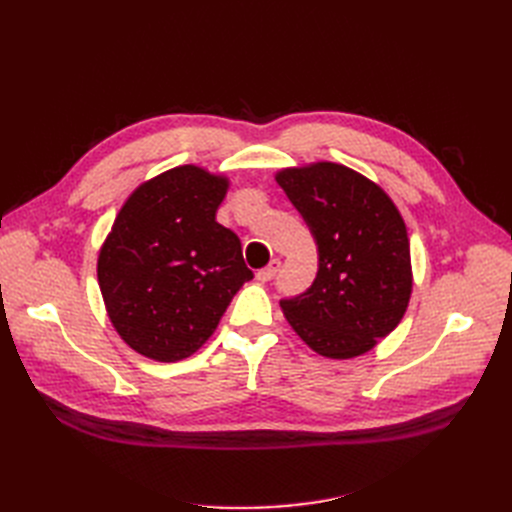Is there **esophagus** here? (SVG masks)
I'll return each instance as SVG.
<instances>
[{"instance_id": "1", "label": "esophagus", "mask_w": 512, "mask_h": 512, "mask_svg": "<svg viewBox=\"0 0 512 512\" xmlns=\"http://www.w3.org/2000/svg\"><path fill=\"white\" fill-rule=\"evenodd\" d=\"M280 267H282V262H280V260H277V258H275V260H271L265 269L256 271V280H258V282H269V280H273L275 273L280 271Z\"/></svg>"}]
</instances>
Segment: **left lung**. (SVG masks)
<instances>
[{"mask_svg":"<svg viewBox=\"0 0 512 512\" xmlns=\"http://www.w3.org/2000/svg\"><path fill=\"white\" fill-rule=\"evenodd\" d=\"M275 181L318 245L312 288L280 301L292 331L335 361L374 350L412 294L410 239L397 205L376 181L337 162L280 168Z\"/></svg>","mask_w":512,"mask_h":512,"instance_id":"1","label":"left lung"}]
</instances>
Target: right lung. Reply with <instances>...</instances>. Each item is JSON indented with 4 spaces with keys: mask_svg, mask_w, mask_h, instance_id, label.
Wrapping results in <instances>:
<instances>
[{
    "mask_svg": "<svg viewBox=\"0 0 512 512\" xmlns=\"http://www.w3.org/2000/svg\"><path fill=\"white\" fill-rule=\"evenodd\" d=\"M222 173L183 164L143 181L98 252V284L117 335L160 363L188 359L254 273L235 232L215 222Z\"/></svg>",
    "mask_w": 512,
    "mask_h": 512,
    "instance_id": "add662e5",
    "label": "right lung"
}]
</instances>
